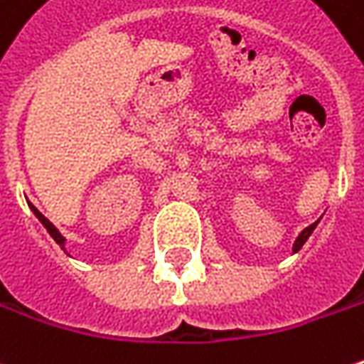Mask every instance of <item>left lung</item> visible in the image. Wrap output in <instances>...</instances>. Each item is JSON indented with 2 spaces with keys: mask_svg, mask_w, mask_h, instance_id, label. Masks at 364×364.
<instances>
[{
  "mask_svg": "<svg viewBox=\"0 0 364 364\" xmlns=\"http://www.w3.org/2000/svg\"><path fill=\"white\" fill-rule=\"evenodd\" d=\"M316 226H318V222H314V224H311V226H308V228L304 230V232H301V234H299V236H297V240H295V245H293V252H297V250H299V248H301V246L306 245V240H308V238H309V234H311V232H314V228H316Z\"/></svg>",
  "mask_w": 364,
  "mask_h": 364,
  "instance_id": "8db88e82",
  "label": "left lung"
}]
</instances>
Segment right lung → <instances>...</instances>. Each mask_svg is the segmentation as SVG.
<instances>
[{"label":"right lung","mask_w":364,"mask_h":364,"mask_svg":"<svg viewBox=\"0 0 364 364\" xmlns=\"http://www.w3.org/2000/svg\"><path fill=\"white\" fill-rule=\"evenodd\" d=\"M32 212L36 213V218H38L40 222H42V224H44V228L48 230V234H50V236H53V238H55V242H56V245H60V248H63V250H65V238H63V236H60V232H58V230H56L55 226H53V224H50V222H48V220H46V218H44V215H42V213H40L38 210H36V208H34V205H32Z\"/></svg>","instance_id":"1"}]
</instances>
